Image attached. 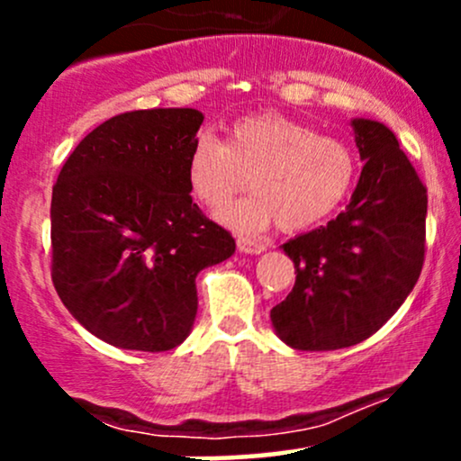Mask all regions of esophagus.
<instances>
[{
	"instance_id": "esophagus-1",
	"label": "esophagus",
	"mask_w": 461,
	"mask_h": 461,
	"mask_svg": "<svg viewBox=\"0 0 461 461\" xmlns=\"http://www.w3.org/2000/svg\"><path fill=\"white\" fill-rule=\"evenodd\" d=\"M238 249H240L242 253H262L267 245L264 242H258V240H251V238H238Z\"/></svg>"
}]
</instances>
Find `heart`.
<instances>
[{"label": "heart", "mask_w": 461, "mask_h": 461, "mask_svg": "<svg viewBox=\"0 0 461 461\" xmlns=\"http://www.w3.org/2000/svg\"><path fill=\"white\" fill-rule=\"evenodd\" d=\"M356 171L347 140L282 113L240 116L225 142L199 134L186 158L190 194L205 208L225 205L249 176L253 194L219 212L221 223L247 236L275 223L285 231L319 223L347 199Z\"/></svg>", "instance_id": "1"}]
</instances>
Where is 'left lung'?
Segmentation results:
<instances>
[{
	"mask_svg": "<svg viewBox=\"0 0 461 461\" xmlns=\"http://www.w3.org/2000/svg\"><path fill=\"white\" fill-rule=\"evenodd\" d=\"M351 125L364 167L347 210L284 245L297 279L271 321L299 351L366 340L401 308L425 262V184L384 123Z\"/></svg>",
	"mask_w": 461,
	"mask_h": 461,
	"instance_id": "1",
	"label": "left lung"
}]
</instances>
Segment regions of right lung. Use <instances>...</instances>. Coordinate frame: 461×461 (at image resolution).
Segmentation results:
<instances>
[{
    "mask_svg": "<svg viewBox=\"0 0 461 461\" xmlns=\"http://www.w3.org/2000/svg\"><path fill=\"white\" fill-rule=\"evenodd\" d=\"M203 114L131 110L95 128L51 193V279L93 336L131 351L182 345L197 316L201 268L236 240L193 203L186 158Z\"/></svg>",
    "mask_w": 461,
    "mask_h": 461,
    "instance_id": "add662e5",
    "label": "right lung"
}]
</instances>
